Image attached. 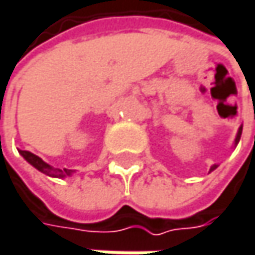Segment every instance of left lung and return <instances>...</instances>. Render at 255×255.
Masks as SVG:
<instances>
[{
  "label": "left lung",
  "mask_w": 255,
  "mask_h": 255,
  "mask_svg": "<svg viewBox=\"0 0 255 255\" xmlns=\"http://www.w3.org/2000/svg\"><path fill=\"white\" fill-rule=\"evenodd\" d=\"M241 134H243V126L238 128V132H237V137H235V141H234V147H237V144L240 143V138H241ZM218 168V163H215V165H212L210 166V171L209 172H212V171H215Z\"/></svg>",
  "instance_id": "1"
}]
</instances>
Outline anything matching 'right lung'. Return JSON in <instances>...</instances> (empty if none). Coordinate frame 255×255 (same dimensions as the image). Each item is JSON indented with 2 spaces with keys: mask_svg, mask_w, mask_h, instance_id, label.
I'll return each mask as SVG.
<instances>
[{
  "mask_svg": "<svg viewBox=\"0 0 255 255\" xmlns=\"http://www.w3.org/2000/svg\"><path fill=\"white\" fill-rule=\"evenodd\" d=\"M18 153L33 166L36 168L39 172H42V174L48 175V176H52V178H67V176H71V175L74 174L76 171H71V169H59V168H54V166H51L49 163H46V162H43L39 156H36L33 153H30V151H26V150H18Z\"/></svg>",
  "mask_w": 255,
  "mask_h": 255,
  "instance_id": "obj_1",
  "label": "right lung"
}]
</instances>
